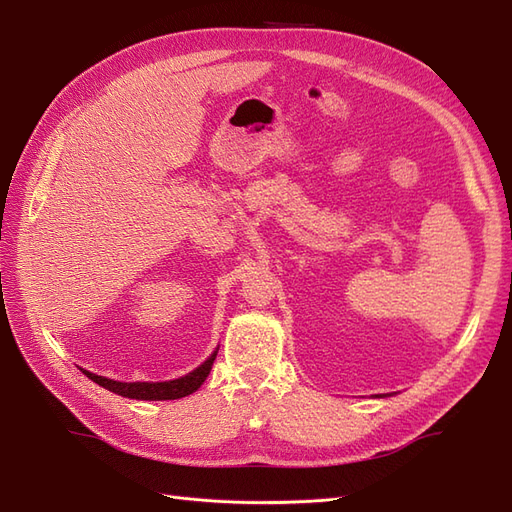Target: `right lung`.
<instances>
[{
    "mask_svg": "<svg viewBox=\"0 0 512 512\" xmlns=\"http://www.w3.org/2000/svg\"><path fill=\"white\" fill-rule=\"evenodd\" d=\"M215 354L213 352L209 359L196 367L194 371H190L188 376L177 378V380H168V382H117V380H108L104 376H96V374H89L85 371L89 380H94L96 384L104 386L111 393H117L121 397H130V399H149V401H162V399H179L185 395H192L194 391L200 389V384H203L209 376V371L213 367L215 361Z\"/></svg>",
    "mask_w": 512,
    "mask_h": 512,
    "instance_id": "obj_1",
    "label": "right lung"
}]
</instances>
